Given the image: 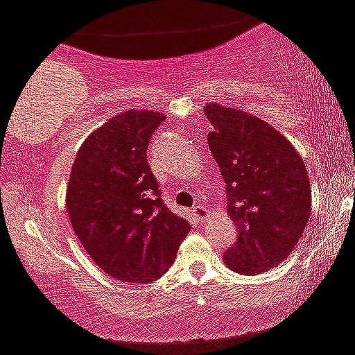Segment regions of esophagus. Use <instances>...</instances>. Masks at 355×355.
Returning <instances> with one entry per match:
<instances>
[{"instance_id": "1", "label": "esophagus", "mask_w": 355, "mask_h": 355, "mask_svg": "<svg viewBox=\"0 0 355 355\" xmlns=\"http://www.w3.org/2000/svg\"><path fill=\"white\" fill-rule=\"evenodd\" d=\"M191 214H193V218L197 219V221H204L205 216H207V209H205L202 204H197L193 207V211H191Z\"/></svg>"}]
</instances>
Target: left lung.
Instances as JSON below:
<instances>
[{"label":"left lung","instance_id":"left-lung-1","mask_svg":"<svg viewBox=\"0 0 355 355\" xmlns=\"http://www.w3.org/2000/svg\"><path fill=\"white\" fill-rule=\"evenodd\" d=\"M207 143L226 183L237 242L223 259L237 273L258 275L284 261L312 212L309 172L291 143L258 116L211 103Z\"/></svg>","mask_w":355,"mask_h":355}]
</instances>
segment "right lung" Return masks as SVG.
<instances>
[{"mask_svg": "<svg viewBox=\"0 0 355 355\" xmlns=\"http://www.w3.org/2000/svg\"><path fill=\"white\" fill-rule=\"evenodd\" d=\"M164 114L129 110L94 130L71 167L66 207L71 225L99 268L121 282L164 275L190 232L165 207L146 158Z\"/></svg>", "mask_w": 355, "mask_h": 355, "instance_id": "obj_1", "label": "right lung"}]
</instances>
